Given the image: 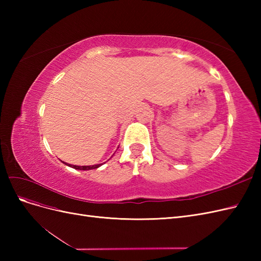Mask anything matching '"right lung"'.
<instances>
[{
	"mask_svg": "<svg viewBox=\"0 0 261 261\" xmlns=\"http://www.w3.org/2000/svg\"><path fill=\"white\" fill-rule=\"evenodd\" d=\"M66 165H68V167H72V168H74V169H76V170H92V169H97V168H99L101 164H96V165H84V167H78V165H72V164H67V163H65Z\"/></svg>",
	"mask_w": 261,
	"mask_h": 261,
	"instance_id": "add662e5",
	"label": "right lung"
}]
</instances>
